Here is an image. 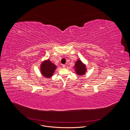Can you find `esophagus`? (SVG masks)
I'll use <instances>...</instances> for the list:
<instances>
[{"label": "esophagus", "mask_w": 130, "mask_h": 130, "mask_svg": "<svg viewBox=\"0 0 130 130\" xmlns=\"http://www.w3.org/2000/svg\"><path fill=\"white\" fill-rule=\"evenodd\" d=\"M62 67L63 68H65L66 67V66L65 65H62Z\"/></svg>", "instance_id": "34e87169"}]
</instances>
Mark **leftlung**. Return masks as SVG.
<instances>
[{"instance_id": "8db88e82", "label": "left lung", "mask_w": 130, "mask_h": 130, "mask_svg": "<svg viewBox=\"0 0 130 130\" xmlns=\"http://www.w3.org/2000/svg\"><path fill=\"white\" fill-rule=\"evenodd\" d=\"M74 68L76 74L78 75H83L86 72V66L80 59H77L75 63Z\"/></svg>"}]
</instances>
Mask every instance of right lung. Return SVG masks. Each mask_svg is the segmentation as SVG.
Masks as SVG:
<instances>
[{"mask_svg": "<svg viewBox=\"0 0 130 130\" xmlns=\"http://www.w3.org/2000/svg\"><path fill=\"white\" fill-rule=\"evenodd\" d=\"M57 66L49 60H45L40 64V73L45 77H51L56 70Z\"/></svg>", "mask_w": 130, "mask_h": 130, "instance_id": "add662e5", "label": "right lung"}]
</instances>
